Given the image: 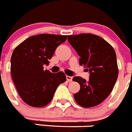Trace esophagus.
<instances>
[{
  "mask_svg": "<svg viewBox=\"0 0 132 132\" xmlns=\"http://www.w3.org/2000/svg\"><path fill=\"white\" fill-rule=\"evenodd\" d=\"M66 79H67V81L68 82H71L72 79H73V77H71V76H68V75H67V76H66Z\"/></svg>",
  "mask_w": 132,
  "mask_h": 132,
  "instance_id": "esophagus-1",
  "label": "esophagus"
}]
</instances>
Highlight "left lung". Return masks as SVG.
<instances>
[{
	"instance_id": "8db88e82",
	"label": "left lung",
	"mask_w": 132,
	"mask_h": 132,
	"mask_svg": "<svg viewBox=\"0 0 132 132\" xmlns=\"http://www.w3.org/2000/svg\"><path fill=\"white\" fill-rule=\"evenodd\" d=\"M67 39L80 57V65L90 73L89 81L73 78L80 85L79 92L73 95L75 101L83 108L96 106L110 95L118 79L115 50L106 40L91 33L69 35Z\"/></svg>"
}]
</instances>
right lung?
Wrapping results in <instances>:
<instances>
[{
	"instance_id": "obj_1",
	"label": "right lung",
	"mask_w": 132,
	"mask_h": 132,
	"mask_svg": "<svg viewBox=\"0 0 132 132\" xmlns=\"http://www.w3.org/2000/svg\"><path fill=\"white\" fill-rule=\"evenodd\" d=\"M67 35L40 34L29 37L14 49L11 59L12 81L24 103L35 108L49 104L57 87L66 81L63 72L44 70Z\"/></svg>"
}]
</instances>
